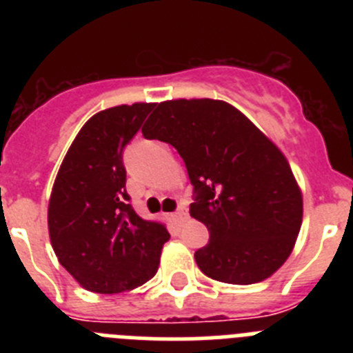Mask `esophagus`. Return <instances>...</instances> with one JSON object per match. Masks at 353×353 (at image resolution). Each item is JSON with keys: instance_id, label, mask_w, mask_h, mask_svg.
<instances>
[{"instance_id": "1", "label": "esophagus", "mask_w": 353, "mask_h": 353, "mask_svg": "<svg viewBox=\"0 0 353 353\" xmlns=\"http://www.w3.org/2000/svg\"><path fill=\"white\" fill-rule=\"evenodd\" d=\"M173 217H174V221H176V223L182 224L183 221H187V217H189V212H187L185 207H179V210L174 212Z\"/></svg>"}]
</instances>
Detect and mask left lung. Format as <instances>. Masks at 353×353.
Segmentation results:
<instances>
[{
    "label": "left lung",
    "mask_w": 353,
    "mask_h": 353,
    "mask_svg": "<svg viewBox=\"0 0 353 353\" xmlns=\"http://www.w3.org/2000/svg\"><path fill=\"white\" fill-rule=\"evenodd\" d=\"M143 136L170 143L185 162L189 212L210 233L194 252L205 276L252 285L285 263L301 232L302 194L281 150L249 118L214 99L166 101Z\"/></svg>",
    "instance_id": "obj_1"
}]
</instances>
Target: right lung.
<instances>
[{
	"label": "right lung",
	"instance_id": "right-lung-1",
	"mask_svg": "<svg viewBox=\"0 0 353 353\" xmlns=\"http://www.w3.org/2000/svg\"><path fill=\"white\" fill-rule=\"evenodd\" d=\"M155 104L93 114L72 141L49 199V236L58 261L83 288L120 293L155 276L166 226L141 219L125 191L123 148Z\"/></svg>",
	"mask_w": 353,
	"mask_h": 353
}]
</instances>
